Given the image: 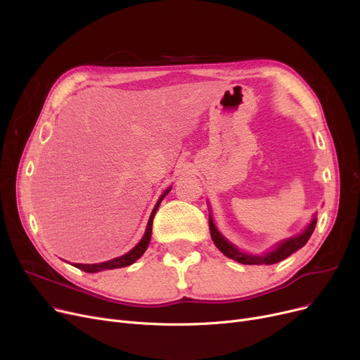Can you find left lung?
<instances>
[{"mask_svg":"<svg viewBox=\"0 0 360 360\" xmlns=\"http://www.w3.org/2000/svg\"><path fill=\"white\" fill-rule=\"evenodd\" d=\"M315 226H316V217H314V221L310 222V225L306 228V231L303 233H300L299 237H292V238H288V240L283 241L275 250L269 252L268 255H264V256H252V255H244V253L238 252L236 247H233L231 243H228L221 236V233H219V231L216 229V226H214V224L212 221V217L209 219L210 236H212V240H213L214 245L219 250H221V252L226 257L237 260L238 263H243V264H274V263H278L281 260L287 259L288 256H291L294 252H297V250L302 248L309 241L310 236L315 231Z\"/></svg>","mask_w":360,"mask_h":360,"instance_id":"1","label":"left lung"}]
</instances>
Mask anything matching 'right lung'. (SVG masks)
I'll use <instances>...</instances> for the list:
<instances>
[{"mask_svg":"<svg viewBox=\"0 0 360 360\" xmlns=\"http://www.w3.org/2000/svg\"><path fill=\"white\" fill-rule=\"evenodd\" d=\"M170 191V188L169 190H166L165 191V194L159 198V201H158V205L154 206V209H153V213H151V216H150V221H148V225H147V229H146V233H144V237H143V240L139 241L129 253H127V255H123V256H120V257H116V259H113V260H108V262H104V263H96V264H82V263H73V266L75 268H77V269H81V271H84V272H88V274H96V272H101V271H105V269H117V268H124V266H129V264H132L135 260H138L139 257H141L143 255H144V252L147 250V247H148V243H150V238H151V228H153V217H154V214H155V212H158V209H159V205L162 202V200L165 198V195L167 194Z\"/></svg>","mask_w":360,"mask_h":360,"instance_id":"obj_1","label":"right lung"}]
</instances>
